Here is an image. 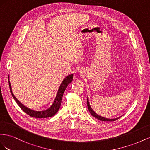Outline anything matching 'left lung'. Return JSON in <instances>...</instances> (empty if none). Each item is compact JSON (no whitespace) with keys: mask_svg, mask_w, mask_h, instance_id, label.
Segmentation results:
<instances>
[{"mask_svg":"<svg viewBox=\"0 0 150 150\" xmlns=\"http://www.w3.org/2000/svg\"><path fill=\"white\" fill-rule=\"evenodd\" d=\"M87 107H88V109L90 113H91V114L92 115V116H93L94 117H96L97 119H99V120H100V121H116L117 119H119L121 117V116H120V117L115 118V119H108V118L102 117V116H100V115H98L97 114H96L95 112H94L93 109H92V108L91 107V105H90V104H89L88 98H87Z\"/></svg>","mask_w":150,"mask_h":150,"instance_id":"left-lung-1","label":"left lung"}]
</instances>
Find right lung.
Returning <instances> with one entry per match:
<instances>
[{
  "instance_id": "obj_1",
  "label": "right lung",
  "mask_w": 150,
  "mask_h": 150,
  "mask_svg": "<svg viewBox=\"0 0 150 150\" xmlns=\"http://www.w3.org/2000/svg\"><path fill=\"white\" fill-rule=\"evenodd\" d=\"M72 80H73V74H70L69 75L67 76L66 77L63 79L60 85V86H59L58 88L56 98H55L53 104L51 105V107H50V108H48V109L42 110V111L33 110L31 109H29L27 108V107L24 105L22 103H21V102L17 99V98L14 96L13 93H12L11 85L9 82V77H8V85H9V88H10V91L12 94V96L13 97L14 99L16 100L17 104H18V105L21 108V109H22L24 112H25L27 114L29 115L30 116L33 117L47 118V117H50L53 116V115H55V114H56L59 110V109L60 108V105H61L63 93L65 92V89L68 85V84H70L72 82Z\"/></svg>"
}]
</instances>
